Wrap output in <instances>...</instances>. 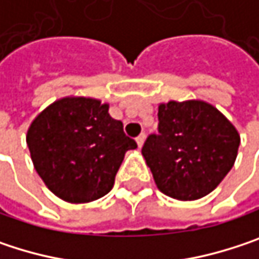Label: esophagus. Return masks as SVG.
Wrapping results in <instances>:
<instances>
[{"mask_svg": "<svg viewBox=\"0 0 259 259\" xmlns=\"http://www.w3.org/2000/svg\"><path fill=\"white\" fill-rule=\"evenodd\" d=\"M144 142H145V133H141V135L136 138V144H138V147L141 148V147L144 145Z\"/></svg>", "mask_w": 259, "mask_h": 259, "instance_id": "34e87169", "label": "esophagus"}]
</instances>
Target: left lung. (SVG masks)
<instances>
[{"instance_id":"left-lung-1","label":"left lung","mask_w":259,"mask_h":259,"mask_svg":"<svg viewBox=\"0 0 259 259\" xmlns=\"http://www.w3.org/2000/svg\"><path fill=\"white\" fill-rule=\"evenodd\" d=\"M157 117L159 133L142 147L157 189L180 201L213 192L237 157L240 135L231 121L202 100L160 103Z\"/></svg>"}]
</instances>
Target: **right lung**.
<instances>
[{"mask_svg": "<svg viewBox=\"0 0 259 259\" xmlns=\"http://www.w3.org/2000/svg\"><path fill=\"white\" fill-rule=\"evenodd\" d=\"M108 109L97 99L64 97L41 111L28 129L26 144L37 174L67 202L105 196L126 151L138 147Z\"/></svg>", "mask_w": 259, "mask_h": 259, "instance_id": "1", "label": "right lung"}]
</instances>
